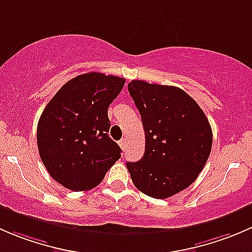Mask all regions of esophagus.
I'll use <instances>...</instances> for the list:
<instances>
[{"label":"esophagus","mask_w":252,"mask_h":252,"mask_svg":"<svg viewBox=\"0 0 252 252\" xmlns=\"http://www.w3.org/2000/svg\"><path fill=\"white\" fill-rule=\"evenodd\" d=\"M118 142H119V146L122 147V150L126 149V139H121V140H119Z\"/></svg>","instance_id":"obj_1"}]
</instances>
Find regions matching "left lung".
Wrapping results in <instances>:
<instances>
[{
    "instance_id": "left-lung-1",
    "label": "left lung",
    "mask_w": 252,
    "mask_h": 252,
    "mask_svg": "<svg viewBox=\"0 0 252 252\" xmlns=\"http://www.w3.org/2000/svg\"><path fill=\"white\" fill-rule=\"evenodd\" d=\"M128 90L141 114L145 154L126 168L147 196L167 199L187 189L205 167L212 129L196 101L175 86L133 80Z\"/></svg>"
}]
</instances>
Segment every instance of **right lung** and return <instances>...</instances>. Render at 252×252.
Segmentation results:
<instances>
[{
  "instance_id": "right-lung-1",
  "label": "right lung",
  "mask_w": 252,
  "mask_h": 252,
  "mask_svg": "<svg viewBox=\"0 0 252 252\" xmlns=\"http://www.w3.org/2000/svg\"><path fill=\"white\" fill-rule=\"evenodd\" d=\"M124 83L103 73L78 75L42 112L36 134L40 157L51 177L67 189H93L121 158V147L107 134V112Z\"/></svg>"
}]
</instances>
